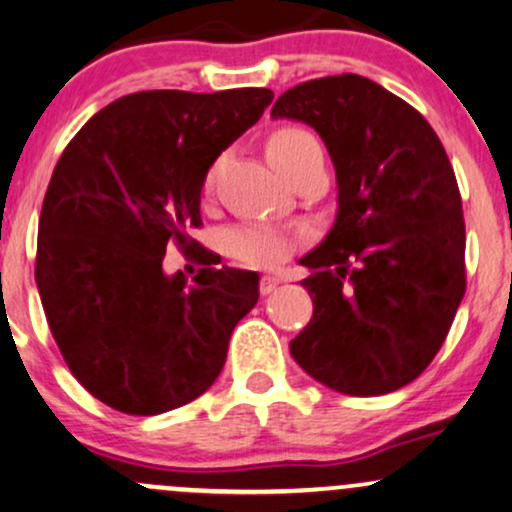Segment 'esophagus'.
<instances>
[{
	"mask_svg": "<svg viewBox=\"0 0 512 512\" xmlns=\"http://www.w3.org/2000/svg\"><path fill=\"white\" fill-rule=\"evenodd\" d=\"M258 287H261V294H273L280 287V280L273 278V275H263L261 285Z\"/></svg>",
	"mask_w": 512,
	"mask_h": 512,
	"instance_id": "1",
	"label": "esophagus"
}]
</instances>
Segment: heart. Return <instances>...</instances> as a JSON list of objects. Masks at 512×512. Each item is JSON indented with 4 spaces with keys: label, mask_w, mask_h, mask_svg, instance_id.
Segmentation results:
<instances>
[{
    "label": "heart",
    "mask_w": 512,
    "mask_h": 512,
    "mask_svg": "<svg viewBox=\"0 0 512 512\" xmlns=\"http://www.w3.org/2000/svg\"><path fill=\"white\" fill-rule=\"evenodd\" d=\"M318 148V141L309 131L304 129H280L270 136L268 141V158L282 174H287L304 158L309 150ZM215 182V167L208 172L206 191L213 189ZM227 246H230L232 256L239 261L249 263V266L270 268L290 254L292 239L278 227L270 225H244L230 232L227 237Z\"/></svg>",
    "instance_id": "1"
}]
</instances>
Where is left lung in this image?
Returning <instances> with one entry per match:
<instances>
[{"mask_svg":"<svg viewBox=\"0 0 512 512\" xmlns=\"http://www.w3.org/2000/svg\"><path fill=\"white\" fill-rule=\"evenodd\" d=\"M273 119L309 124L338 179V213L302 256L314 299L290 342L302 369L345 395L412 383L465 297V220L455 172L431 124L378 83L326 76L282 93Z\"/></svg>","mask_w":512,"mask_h":512,"instance_id":"obj_1","label":"left lung"}]
</instances>
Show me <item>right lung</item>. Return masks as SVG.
<instances>
[{
  "label": "right lung",
  "mask_w": 512,
  "mask_h": 512,
  "mask_svg": "<svg viewBox=\"0 0 512 512\" xmlns=\"http://www.w3.org/2000/svg\"><path fill=\"white\" fill-rule=\"evenodd\" d=\"M273 102L268 88L143 90L110 102L54 167L38 227L42 309L64 362L100 402L160 414L213 386L258 273L167 275L170 242L191 249L218 155Z\"/></svg>",
  "instance_id": "obj_1"
}]
</instances>
